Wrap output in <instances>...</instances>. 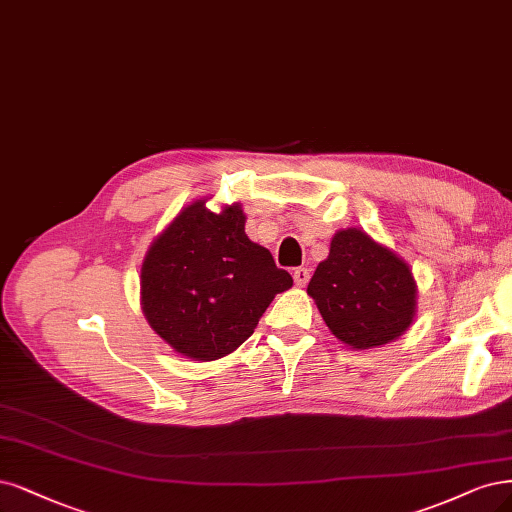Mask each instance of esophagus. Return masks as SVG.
<instances>
[{
	"label": "esophagus",
	"mask_w": 512,
	"mask_h": 512,
	"mask_svg": "<svg viewBox=\"0 0 512 512\" xmlns=\"http://www.w3.org/2000/svg\"><path fill=\"white\" fill-rule=\"evenodd\" d=\"M292 277H294V284H296V288H305L307 284H309V269H305V267H298V269H294V273H292Z\"/></svg>",
	"instance_id": "1"
}]
</instances>
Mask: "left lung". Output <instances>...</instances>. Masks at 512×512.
Wrapping results in <instances>:
<instances>
[{
    "instance_id": "obj_1",
    "label": "left lung",
    "mask_w": 512,
    "mask_h": 512,
    "mask_svg": "<svg viewBox=\"0 0 512 512\" xmlns=\"http://www.w3.org/2000/svg\"><path fill=\"white\" fill-rule=\"evenodd\" d=\"M307 294L334 337L356 351L396 341L417 315L409 262L354 226L334 233Z\"/></svg>"
}]
</instances>
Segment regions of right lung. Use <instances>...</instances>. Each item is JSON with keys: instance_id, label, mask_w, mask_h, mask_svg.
I'll use <instances>...</instances> for the list:
<instances>
[{"instance_id": "obj_1", "label": "right lung", "mask_w": 512, "mask_h": 512, "mask_svg": "<svg viewBox=\"0 0 512 512\" xmlns=\"http://www.w3.org/2000/svg\"><path fill=\"white\" fill-rule=\"evenodd\" d=\"M290 288V273L245 235L239 203L211 211L207 199H197L150 243L139 303L175 354L211 362L252 337L275 294Z\"/></svg>"}]
</instances>
